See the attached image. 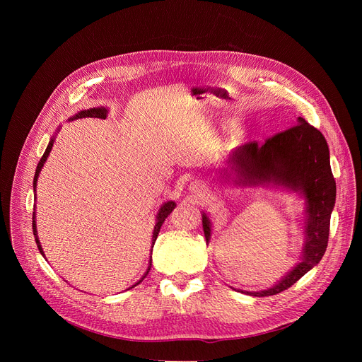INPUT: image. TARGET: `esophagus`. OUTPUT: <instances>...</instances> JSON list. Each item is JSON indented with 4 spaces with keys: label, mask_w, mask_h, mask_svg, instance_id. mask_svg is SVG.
<instances>
[{
    "label": "esophagus",
    "mask_w": 362,
    "mask_h": 362,
    "mask_svg": "<svg viewBox=\"0 0 362 362\" xmlns=\"http://www.w3.org/2000/svg\"><path fill=\"white\" fill-rule=\"evenodd\" d=\"M190 190L194 192V193H202V192H204V186L199 182H193L192 186H190Z\"/></svg>",
    "instance_id": "1"
}]
</instances>
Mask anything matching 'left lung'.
<instances>
[{"mask_svg":"<svg viewBox=\"0 0 362 362\" xmlns=\"http://www.w3.org/2000/svg\"><path fill=\"white\" fill-rule=\"evenodd\" d=\"M228 168L239 186L272 183L298 192L305 199V242L300 262L272 288L245 292L252 296L276 295L318 265L328 246L337 186L327 140L318 129L298 117L296 124L269 137L261 146L252 141L235 148L228 158ZM202 223L206 242H209L212 230L206 214L202 215Z\"/></svg>","mask_w":362,"mask_h":362,"instance_id":"1","label":"left lung"}]
</instances>
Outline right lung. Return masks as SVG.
Masks as SVG:
<instances>
[{"instance_id":"obj_1","label":"right lung","mask_w":362,"mask_h":362,"mask_svg":"<svg viewBox=\"0 0 362 362\" xmlns=\"http://www.w3.org/2000/svg\"><path fill=\"white\" fill-rule=\"evenodd\" d=\"M107 113H109V110L106 109V107H93V109H88V110H81V112H78L76 116H73L70 120H76V119H83V117H97V119H106L107 117ZM60 129H57V132H59ZM57 134V133H56ZM54 137L56 136H53L51 137V140L48 141V146H47V148H45V151H44V154H42V158L40 159V162H38V165H37V169H35V175H34V183H33V186H34V190H35V187H37V179H38V175H40V172H41V169H42V166H44V163H45V160H47V158H48V154H49V151H51V148H53V143H54ZM176 208V203L175 202H172V200H169V202H165L163 204H162V208L159 209V214H158V216H156V225H154V230H153V238H151V247H153V245H154V242H156V239H158V235H159V232H160V228H162V225H163V222L166 221V218L172 214V211ZM35 211V209H34ZM33 232H34V236H35V242H37V246H38V250H40V253L44 256V252H42V247H41V245H40V240H38V236H37V225H35V212H33ZM150 268H151V256H150V262H148V268H147V271L144 272V275L141 276V279H139V282H136L133 286H130L129 289H132V288H134L136 285H139L146 276H147V274H148V271H150Z\"/></svg>"}]
</instances>
